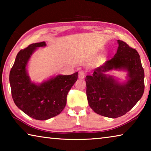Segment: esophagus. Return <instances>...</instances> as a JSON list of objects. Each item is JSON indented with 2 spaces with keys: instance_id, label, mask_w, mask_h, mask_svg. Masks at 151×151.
<instances>
[{
  "instance_id": "34e87169",
  "label": "esophagus",
  "mask_w": 151,
  "mask_h": 151,
  "mask_svg": "<svg viewBox=\"0 0 151 151\" xmlns=\"http://www.w3.org/2000/svg\"><path fill=\"white\" fill-rule=\"evenodd\" d=\"M85 71H83V70L79 71V72H78V78H79L83 79V78H85Z\"/></svg>"
}]
</instances>
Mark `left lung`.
Returning a JSON list of instances; mask_svg holds the SVG:
<instances>
[{
  "mask_svg": "<svg viewBox=\"0 0 151 151\" xmlns=\"http://www.w3.org/2000/svg\"><path fill=\"white\" fill-rule=\"evenodd\" d=\"M116 53L111 60L86 76V96L91 108L101 116L115 119L124 115L137 103L144 93L145 73L137 51L117 40ZM124 71V82L106 73Z\"/></svg>",
  "mask_w": 151,
  "mask_h": 151,
  "instance_id": "1",
  "label": "left lung"
}]
</instances>
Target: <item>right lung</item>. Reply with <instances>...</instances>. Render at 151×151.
<instances>
[{
  "label": "right lung",
  "instance_id": "1",
  "mask_svg": "<svg viewBox=\"0 0 151 151\" xmlns=\"http://www.w3.org/2000/svg\"><path fill=\"white\" fill-rule=\"evenodd\" d=\"M45 42L33 43L19 51L10 71L12 96L19 109L32 119L45 121L59 114L65 109L68 91L77 81L78 73L70 75H57L41 83L30 80L27 66L38 48Z\"/></svg>",
  "mask_w": 151,
  "mask_h": 151
}]
</instances>
